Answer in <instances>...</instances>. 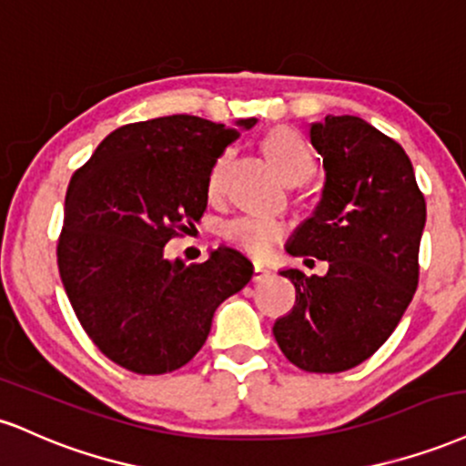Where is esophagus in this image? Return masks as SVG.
I'll return each mask as SVG.
<instances>
[{
  "instance_id": "obj_1",
  "label": "esophagus",
  "mask_w": 466,
  "mask_h": 466,
  "mask_svg": "<svg viewBox=\"0 0 466 466\" xmlns=\"http://www.w3.org/2000/svg\"><path fill=\"white\" fill-rule=\"evenodd\" d=\"M270 275H272L270 268L264 266V264H255V268H253V281H264V279H268Z\"/></svg>"
}]
</instances>
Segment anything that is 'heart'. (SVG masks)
I'll return each instance as SVG.
<instances>
[{
	"mask_svg": "<svg viewBox=\"0 0 466 466\" xmlns=\"http://www.w3.org/2000/svg\"><path fill=\"white\" fill-rule=\"evenodd\" d=\"M264 152L270 163L281 174V178L289 185L303 183L314 172V157L305 141L289 128H277L264 139ZM227 166V155H222L213 163L207 191L209 196H218L222 189V174ZM222 239L233 248H239L253 259H266L272 253L279 239L286 235V224L270 216H238L222 224Z\"/></svg>",
	"mask_w": 466,
	"mask_h": 466,
	"instance_id": "heart-1",
	"label": "heart"
}]
</instances>
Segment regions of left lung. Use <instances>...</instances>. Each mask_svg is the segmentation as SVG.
<instances>
[{
  "label": "left lung",
  "instance_id": "obj_1",
  "mask_svg": "<svg viewBox=\"0 0 466 466\" xmlns=\"http://www.w3.org/2000/svg\"><path fill=\"white\" fill-rule=\"evenodd\" d=\"M325 187L288 253L329 264L325 277L281 270L297 288L292 311L272 327L283 355L308 373H342L369 360L419 286L425 198L395 139L353 115L309 128Z\"/></svg>",
  "mask_w": 466,
  "mask_h": 466
}]
</instances>
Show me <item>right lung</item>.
<instances>
[{"label": "right lung", "mask_w": 466, "mask_h": 466, "mask_svg": "<svg viewBox=\"0 0 466 466\" xmlns=\"http://www.w3.org/2000/svg\"><path fill=\"white\" fill-rule=\"evenodd\" d=\"M255 117L238 126L253 128ZM239 133L196 115L126 124L69 180L56 257L82 329L115 364L139 375L180 369L200 351L213 311L253 277L239 250L202 264L163 248L207 209V178Z\"/></svg>", "instance_id": "add662e5"}]
</instances>
